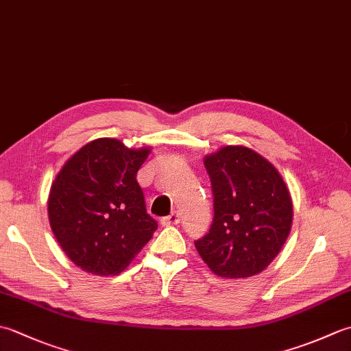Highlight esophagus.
Here are the masks:
<instances>
[{
	"label": "esophagus",
	"instance_id": "esophagus-1",
	"mask_svg": "<svg viewBox=\"0 0 351 351\" xmlns=\"http://www.w3.org/2000/svg\"><path fill=\"white\" fill-rule=\"evenodd\" d=\"M178 223H180V214H178L176 211L171 213L170 215H167V217H162V219H161V225H162V226L178 225Z\"/></svg>",
	"mask_w": 351,
	"mask_h": 351
}]
</instances>
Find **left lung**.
Returning <instances> with one entry per match:
<instances>
[{"mask_svg":"<svg viewBox=\"0 0 351 351\" xmlns=\"http://www.w3.org/2000/svg\"><path fill=\"white\" fill-rule=\"evenodd\" d=\"M211 178L214 220L195 241L220 278L255 276L279 255L293 226V200L273 164L245 146H223L204 158Z\"/></svg>","mask_w":351,"mask_h":351,"instance_id":"obj_1","label":"left lung"}]
</instances>
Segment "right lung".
<instances>
[{"instance_id": "add662e5", "label": "right lung", "mask_w": 351, "mask_h": 351, "mask_svg": "<svg viewBox=\"0 0 351 351\" xmlns=\"http://www.w3.org/2000/svg\"><path fill=\"white\" fill-rule=\"evenodd\" d=\"M149 154L151 147L96 138L73 154L52 182L51 229L66 256L86 273L123 271L158 228L137 182Z\"/></svg>"}]
</instances>
